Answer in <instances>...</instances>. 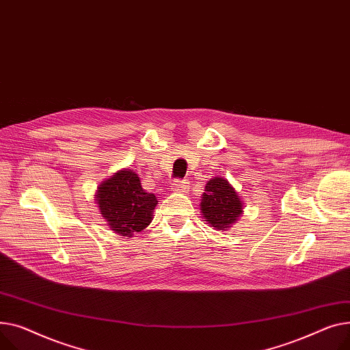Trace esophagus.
Instances as JSON below:
<instances>
[{
	"mask_svg": "<svg viewBox=\"0 0 350 350\" xmlns=\"http://www.w3.org/2000/svg\"><path fill=\"white\" fill-rule=\"evenodd\" d=\"M174 189H175L176 192L187 193V192L189 191V185H188V182H185V180H175Z\"/></svg>",
	"mask_w": 350,
	"mask_h": 350,
	"instance_id": "obj_1",
	"label": "esophagus"
}]
</instances>
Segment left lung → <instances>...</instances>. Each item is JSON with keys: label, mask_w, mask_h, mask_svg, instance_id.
<instances>
[{"label": "left lung", "mask_w": 350, "mask_h": 350, "mask_svg": "<svg viewBox=\"0 0 350 350\" xmlns=\"http://www.w3.org/2000/svg\"><path fill=\"white\" fill-rule=\"evenodd\" d=\"M200 212L216 230H228L243 213V200L228 179H211L202 195Z\"/></svg>", "instance_id": "8db88e82"}]
</instances>
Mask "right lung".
<instances>
[{"mask_svg":"<svg viewBox=\"0 0 350 350\" xmlns=\"http://www.w3.org/2000/svg\"><path fill=\"white\" fill-rule=\"evenodd\" d=\"M96 202L110 229L126 237L147 228L158 203L154 193L142 189L139 176L133 170H121L103 180Z\"/></svg>","mask_w":350,"mask_h":350,"instance_id":"add662e5","label":"right lung"}]
</instances>
